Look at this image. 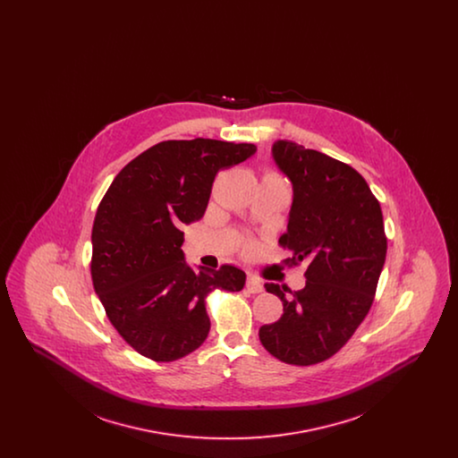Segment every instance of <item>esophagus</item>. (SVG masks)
<instances>
[{
  "label": "esophagus",
  "instance_id": "34e87169",
  "mask_svg": "<svg viewBox=\"0 0 458 458\" xmlns=\"http://www.w3.org/2000/svg\"><path fill=\"white\" fill-rule=\"evenodd\" d=\"M247 290L250 292V293H261L262 290H264V286H262V282L259 278H256V276H252V275H249L247 276Z\"/></svg>",
  "mask_w": 458,
  "mask_h": 458
}]
</instances>
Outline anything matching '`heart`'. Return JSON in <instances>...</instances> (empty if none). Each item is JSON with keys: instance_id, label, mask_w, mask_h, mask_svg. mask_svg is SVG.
<instances>
[{"instance_id": "1", "label": "heart", "mask_w": 458, "mask_h": 458, "mask_svg": "<svg viewBox=\"0 0 458 458\" xmlns=\"http://www.w3.org/2000/svg\"><path fill=\"white\" fill-rule=\"evenodd\" d=\"M262 180H275V182H284V180H282V176L276 174L275 170H267V172L264 174V178H262Z\"/></svg>"}]
</instances>
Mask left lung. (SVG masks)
<instances>
[{
	"label": "left lung",
	"instance_id": "8db88e82",
	"mask_svg": "<svg viewBox=\"0 0 458 458\" xmlns=\"http://www.w3.org/2000/svg\"><path fill=\"white\" fill-rule=\"evenodd\" d=\"M273 159L293 187L286 262H304L305 286L266 284L284 316L259 329L264 349L293 366L335 355L364 321L386 259L383 213L368 182L352 166L292 140L273 144Z\"/></svg>",
	"mask_w": 458,
	"mask_h": 458
}]
</instances>
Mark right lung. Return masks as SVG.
<instances>
[{
  "mask_svg": "<svg viewBox=\"0 0 458 458\" xmlns=\"http://www.w3.org/2000/svg\"><path fill=\"white\" fill-rule=\"evenodd\" d=\"M254 153V144L165 140L109 185L92 225V284L111 325L140 355L172 362L199 349L211 327L206 297L243 288L235 266L192 269L182 226L204 216L219 170Z\"/></svg>",
  "mask_w": 458,
  "mask_h": 458,
  "instance_id": "1",
  "label": "right lung"
}]
</instances>
